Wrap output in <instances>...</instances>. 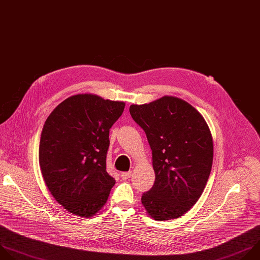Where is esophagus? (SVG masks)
<instances>
[{
  "label": "esophagus",
  "mask_w": 260,
  "mask_h": 260,
  "mask_svg": "<svg viewBox=\"0 0 260 260\" xmlns=\"http://www.w3.org/2000/svg\"><path fill=\"white\" fill-rule=\"evenodd\" d=\"M131 172L129 171V172H122L121 173V178L123 179V180H126V179H129L130 178V176H131Z\"/></svg>",
  "instance_id": "34e87169"
}]
</instances>
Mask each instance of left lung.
<instances>
[{
	"label": "left lung",
	"instance_id": "8db88e82",
	"mask_svg": "<svg viewBox=\"0 0 260 260\" xmlns=\"http://www.w3.org/2000/svg\"><path fill=\"white\" fill-rule=\"evenodd\" d=\"M132 119L145 132L155 179L141 203L154 220L178 218L201 197L213 162V141L202 115L186 101L164 96L132 105Z\"/></svg>",
	"mask_w": 260,
	"mask_h": 260
}]
</instances>
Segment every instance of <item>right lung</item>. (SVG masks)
I'll return each mask as SVG.
<instances>
[{"mask_svg": "<svg viewBox=\"0 0 260 260\" xmlns=\"http://www.w3.org/2000/svg\"><path fill=\"white\" fill-rule=\"evenodd\" d=\"M125 103L92 94L69 97L47 118L40 139L39 163L45 183L69 212L97 213L116 180L107 172L110 129Z\"/></svg>", "mask_w": 260, "mask_h": 260, "instance_id": "add662e5", "label": "right lung"}]
</instances>
